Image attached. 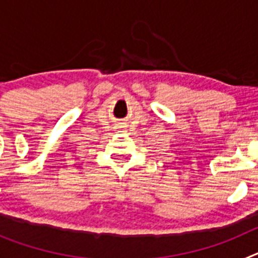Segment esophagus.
Listing matches in <instances>:
<instances>
[{
    "instance_id": "1",
    "label": "esophagus",
    "mask_w": 258,
    "mask_h": 258,
    "mask_svg": "<svg viewBox=\"0 0 258 258\" xmlns=\"http://www.w3.org/2000/svg\"><path fill=\"white\" fill-rule=\"evenodd\" d=\"M126 125H118V129H122V131L121 132H124V133H126Z\"/></svg>"
}]
</instances>
